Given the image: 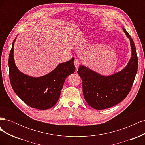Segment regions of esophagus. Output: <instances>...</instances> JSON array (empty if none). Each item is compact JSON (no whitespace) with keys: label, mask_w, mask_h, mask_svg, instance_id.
Returning <instances> with one entry per match:
<instances>
[{"label":"esophagus","mask_w":145,"mask_h":145,"mask_svg":"<svg viewBox=\"0 0 145 145\" xmlns=\"http://www.w3.org/2000/svg\"><path fill=\"white\" fill-rule=\"evenodd\" d=\"M74 65H75L76 68H78V67H79V65H80L79 60H78V59H75V60H74Z\"/></svg>","instance_id":"esophagus-1"}]
</instances>
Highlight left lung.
<instances>
[{
    "mask_svg": "<svg viewBox=\"0 0 145 145\" xmlns=\"http://www.w3.org/2000/svg\"><path fill=\"white\" fill-rule=\"evenodd\" d=\"M129 39L132 57L121 71L105 77L84 66L78 68L77 73L82 78L83 93L86 102L96 109L109 108L120 103L128 95L138 69V57L133 39L123 28Z\"/></svg>",
    "mask_w": 145,
    "mask_h": 145,
    "instance_id": "left-lung-1",
    "label": "left lung"
}]
</instances>
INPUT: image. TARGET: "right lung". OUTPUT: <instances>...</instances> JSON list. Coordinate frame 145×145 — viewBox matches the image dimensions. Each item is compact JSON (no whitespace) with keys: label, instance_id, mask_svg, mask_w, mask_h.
<instances>
[{"label":"right lung","instance_id":"obj_1","mask_svg":"<svg viewBox=\"0 0 145 145\" xmlns=\"http://www.w3.org/2000/svg\"><path fill=\"white\" fill-rule=\"evenodd\" d=\"M12 42L8 65L11 86L15 93L28 106L38 109H47L54 106L60 97L65 80L74 72V58L59 64L53 71L41 77H31L20 72L13 58Z\"/></svg>","mask_w":145,"mask_h":145}]
</instances>
